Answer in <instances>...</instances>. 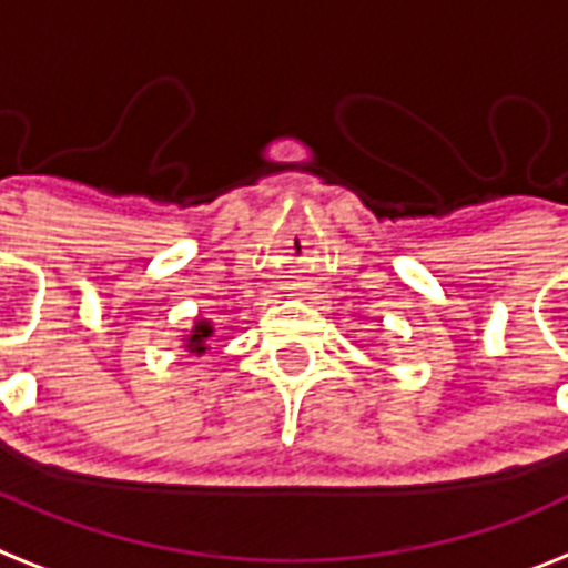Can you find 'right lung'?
Masks as SVG:
<instances>
[{"mask_svg":"<svg viewBox=\"0 0 568 568\" xmlns=\"http://www.w3.org/2000/svg\"><path fill=\"white\" fill-rule=\"evenodd\" d=\"M211 336H214V322H211V318H205V316H196L194 325H191L189 331L182 334L180 345L189 351V354H194V357H203L205 351H209Z\"/></svg>","mask_w":568,"mask_h":568,"instance_id":"right-lung-1","label":"right lung"}]
</instances>
